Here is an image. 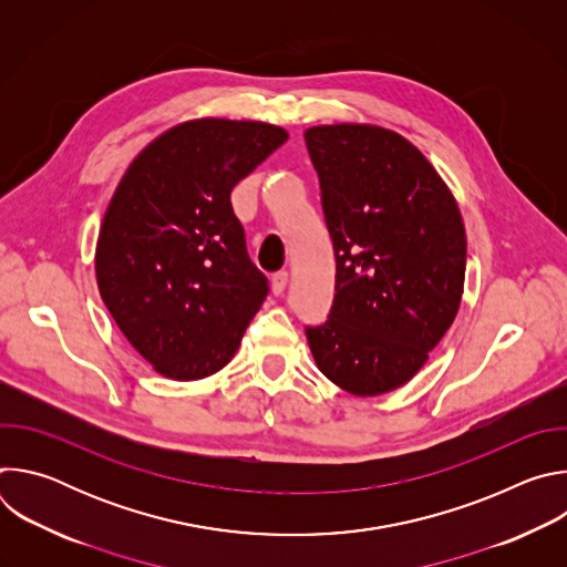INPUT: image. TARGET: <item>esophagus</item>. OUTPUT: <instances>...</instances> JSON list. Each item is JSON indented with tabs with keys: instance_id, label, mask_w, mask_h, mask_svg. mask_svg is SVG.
<instances>
[{
	"instance_id": "obj_1",
	"label": "esophagus",
	"mask_w": 567,
	"mask_h": 567,
	"mask_svg": "<svg viewBox=\"0 0 567 567\" xmlns=\"http://www.w3.org/2000/svg\"><path fill=\"white\" fill-rule=\"evenodd\" d=\"M287 282H289V274H287V271L274 274V278H271V291H274L276 296H280V293L287 289Z\"/></svg>"
}]
</instances>
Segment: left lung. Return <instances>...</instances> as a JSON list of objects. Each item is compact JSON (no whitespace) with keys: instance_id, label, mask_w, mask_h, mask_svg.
Masks as SVG:
<instances>
[{"instance_id":"8db88e82","label":"left lung","mask_w":567,"mask_h":567,"mask_svg":"<svg viewBox=\"0 0 567 567\" xmlns=\"http://www.w3.org/2000/svg\"><path fill=\"white\" fill-rule=\"evenodd\" d=\"M305 143L334 245V302L307 328L318 370L357 396L409 383L460 309L466 235L449 186L401 134L316 125Z\"/></svg>"}]
</instances>
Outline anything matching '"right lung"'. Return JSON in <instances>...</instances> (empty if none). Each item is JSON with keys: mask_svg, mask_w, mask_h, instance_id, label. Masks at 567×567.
<instances>
[{"mask_svg": "<svg viewBox=\"0 0 567 567\" xmlns=\"http://www.w3.org/2000/svg\"><path fill=\"white\" fill-rule=\"evenodd\" d=\"M289 134L260 121H186L145 145L105 210L99 291L132 348L175 381L221 370L269 285L230 190Z\"/></svg>", "mask_w": 567, "mask_h": 567, "instance_id": "add662e5", "label": "right lung"}]
</instances>
